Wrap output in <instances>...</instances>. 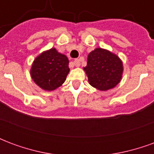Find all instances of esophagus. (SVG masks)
<instances>
[{
    "mask_svg": "<svg viewBox=\"0 0 154 154\" xmlns=\"http://www.w3.org/2000/svg\"><path fill=\"white\" fill-rule=\"evenodd\" d=\"M73 64L76 67H79L81 65V61L79 60V59H75L73 62Z\"/></svg>",
    "mask_w": 154,
    "mask_h": 154,
    "instance_id": "obj_1",
    "label": "esophagus"
}]
</instances>
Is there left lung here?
Returning a JSON list of instances; mask_svg holds the SVG:
<instances>
[{
  "instance_id": "obj_1",
  "label": "left lung",
  "mask_w": 154,
  "mask_h": 154,
  "mask_svg": "<svg viewBox=\"0 0 154 154\" xmlns=\"http://www.w3.org/2000/svg\"><path fill=\"white\" fill-rule=\"evenodd\" d=\"M84 70L90 85L98 90L107 91L121 80L123 64L116 55L98 48L89 54Z\"/></svg>"
}]
</instances>
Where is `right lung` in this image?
Instances as JSON below:
<instances>
[{
  "label": "right lung",
  "mask_w": 154,
  "mask_h": 154,
  "mask_svg": "<svg viewBox=\"0 0 154 154\" xmlns=\"http://www.w3.org/2000/svg\"><path fill=\"white\" fill-rule=\"evenodd\" d=\"M68 59L55 48L44 52L32 65V79L42 89L53 91L63 83L69 72Z\"/></svg>",
  "instance_id": "obj_1"
}]
</instances>
